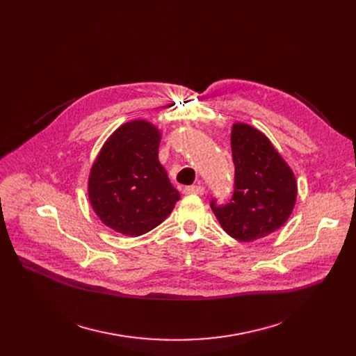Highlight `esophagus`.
Here are the masks:
<instances>
[{
  "label": "esophagus",
  "instance_id": "34e87169",
  "mask_svg": "<svg viewBox=\"0 0 356 356\" xmlns=\"http://www.w3.org/2000/svg\"><path fill=\"white\" fill-rule=\"evenodd\" d=\"M184 192L188 195H199L202 196L204 193V188L200 184H195V186H188V188L184 189Z\"/></svg>",
  "mask_w": 356,
  "mask_h": 356
}]
</instances>
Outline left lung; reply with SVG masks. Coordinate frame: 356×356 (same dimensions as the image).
I'll return each mask as SVG.
<instances>
[{"instance_id": "1", "label": "left lung", "mask_w": 356, "mask_h": 356, "mask_svg": "<svg viewBox=\"0 0 356 356\" xmlns=\"http://www.w3.org/2000/svg\"><path fill=\"white\" fill-rule=\"evenodd\" d=\"M235 189L231 202L212 211L228 235L252 242L282 228L297 200V180L270 138L245 122L231 131Z\"/></svg>"}]
</instances>
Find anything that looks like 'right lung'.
<instances>
[{
    "label": "right lung",
    "instance_id": "right-lung-1",
    "mask_svg": "<svg viewBox=\"0 0 356 356\" xmlns=\"http://www.w3.org/2000/svg\"><path fill=\"white\" fill-rule=\"evenodd\" d=\"M161 131L133 120L112 133L92 163L90 207L104 225L127 236L147 234L172 213L180 193L159 160Z\"/></svg>",
    "mask_w": 356,
    "mask_h": 356
}]
</instances>
